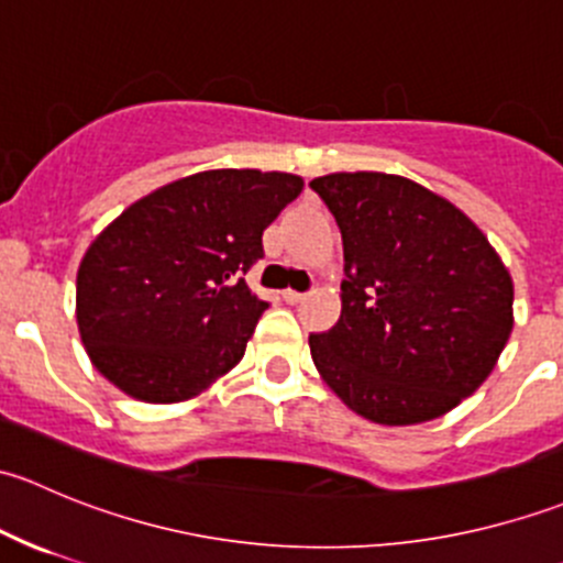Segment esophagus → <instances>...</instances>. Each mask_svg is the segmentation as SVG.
I'll list each match as a JSON object with an SVG mask.
<instances>
[{"label": "esophagus", "instance_id": "obj_1", "mask_svg": "<svg viewBox=\"0 0 563 563\" xmlns=\"http://www.w3.org/2000/svg\"><path fill=\"white\" fill-rule=\"evenodd\" d=\"M283 299H286L288 305H299V302H305V299H308V294L291 291V288H286V291H283Z\"/></svg>", "mask_w": 563, "mask_h": 563}]
</instances>
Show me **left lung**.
<instances>
[{
	"instance_id": "8db88e82",
	"label": "left lung",
	"mask_w": 563,
	"mask_h": 563,
	"mask_svg": "<svg viewBox=\"0 0 563 563\" xmlns=\"http://www.w3.org/2000/svg\"><path fill=\"white\" fill-rule=\"evenodd\" d=\"M343 234V313L310 334L323 382L360 417L417 424L452 411L512 332V277L446 198L395 174L318 176Z\"/></svg>"
}]
</instances>
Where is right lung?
<instances>
[{
    "mask_svg": "<svg viewBox=\"0 0 563 563\" xmlns=\"http://www.w3.org/2000/svg\"><path fill=\"white\" fill-rule=\"evenodd\" d=\"M294 174L218 168L150 192L78 266L76 318L92 365L146 402L196 397L245 356L269 302L247 288L264 229L302 192Z\"/></svg>",
    "mask_w": 563,
    "mask_h": 563,
    "instance_id": "right-lung-1",
    "label": "right lung"
}]
</instances>
